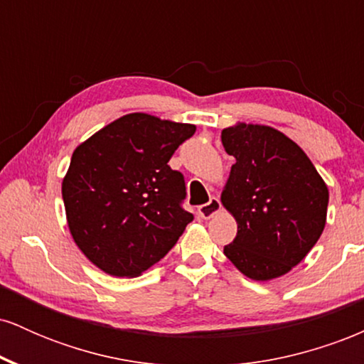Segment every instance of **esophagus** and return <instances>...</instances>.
<instances>
[{"mask_svg": "<svg viewBox=\"0 0 364 364\" xmlns=\"http://www.w3.org/2000/svg\"><path fill=\"white\" fill-rule=\"evenodd\" d=\"M217 212H220L219 198H210V202L205 203V205L198 207V217H202V219H210Z\"/></svg>", "mask_w": 364, "mask_h": 364, "instance_id": "1", "label": "esophagus"}]
</instances>
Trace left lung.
Wrapping results in <instances>:
<instances>
[{
	"label": "left lung",
	"instance_id": "left-lung-1",
	"mask_svg": "<svg viewBox=\"0 0 364 364\" xmlns=\"http://www.w3.org/2000/svg\"><path fill=\"white\" fill-rule=\"evenodd\" d=\"M220 140L236 159L220 193L237 224L224 255L253 281L282 277L323 232L328 188L303 149L272 127L236 123Z\"/></svg>",
	"mask_w": 364,
	"mask_h": 364
}]
</instances>
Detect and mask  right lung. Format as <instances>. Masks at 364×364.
<instances>
[{"label":"right lung","instance_id":"add662e5","mask_svg":"<svg viewBox=\"0 0 364 364\" xmlns=\"http://www.w3.org/2000/svg\"><path fill=\"white\" fill-rule=\"evenodd\" d=\"M195 124L132 112L75 149L61 193L75 245L114 277H139L193 220L185 178L168 166Z\"/></svg>","mask_w":364,"mask_h":364}]
</instances>
